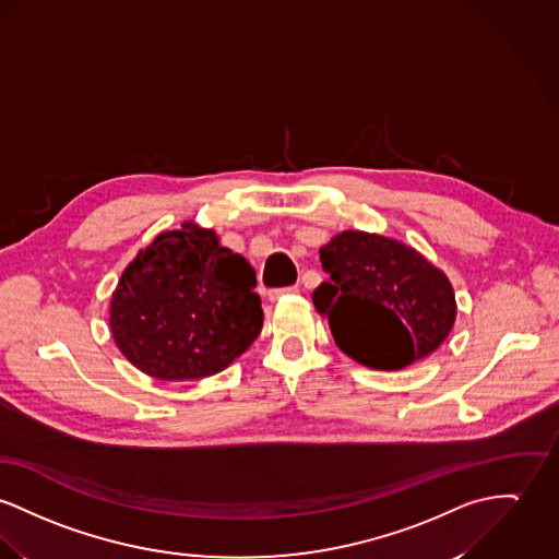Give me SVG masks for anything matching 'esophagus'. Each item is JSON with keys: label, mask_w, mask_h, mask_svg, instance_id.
Listing matches in <instances>:
<instances>
[{"label": "esophagus", "mask_w": 559, "mask_h": 559, "mask_svg": "<svg viewBox=\"0 0 559 559\" xmlns=\"http://www.w3.org/2000/svg\"><path fill=\"white\" fill-rule=\"evenodd\" d=\"M300 294V287L298 285H292V287H283V289H272V292H267V298L270 301H278L283 300V298H287V296H298Z\"/></svg>", "instance_id": "esophagus-1"}]
</instances>
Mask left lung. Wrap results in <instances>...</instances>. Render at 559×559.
<instances>
[{
    "instance_id": "obj_1",
    "label": "left lung",
    "mask_w": 559,
    "mask_h": 559,
    "mask_svg": "<svg viewBox=\"0 0 559 559\" xmlns=\"http://www.w3.org/2000/svg\"><path fill=\"white\" fill-rule=\"evenodd\" d=\"M330 281L312 304L344 355L372 370H402L430 357L457 317L449 276L417 249L346 229L319 251Z\"/></svg>"
}]
</instances>
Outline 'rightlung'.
Here are the masks:
<instances>
[{
    "instance_id": "1",
    "label": "right lung",
    "mask_w": 559,
    "mask_h": 559,
    "mask_svg": "<svg viewBox=\"0 0 559 559\" xmlns=\"http://www.w3.org/2000/svg\"><path fill=\"white\" fill-rule=\"evenodd\" d=\"M249 261L215 229L185 221L140 249L110 300V332L131 366L159 381L206 379L258 338L263 310Z\"/></svg>"
}]
</instances>
